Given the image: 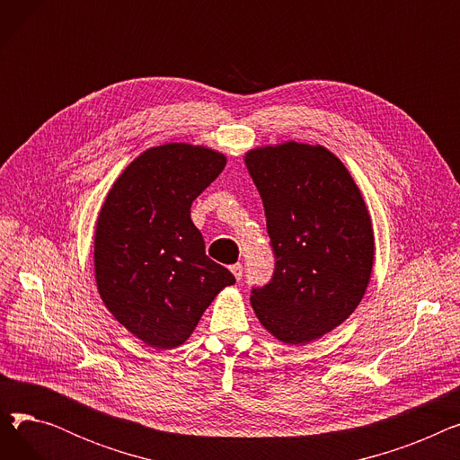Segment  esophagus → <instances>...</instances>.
I'll return each instance as SVG.
<instances>
[{"instance_id":"esophagus-1","label":"esophagus","mask_w":460,"mask_h":460,"mask_svg":"<svg viewBox=\"0 0 460 460\" xmlns=\"http://www.w3.org/2000/svg\"><path fill=\"white\" fill-rule=\"evenodd\" d=\"M229 269H231V272H233V276H234V279H236V281L243 279V264L236 262V264H231Z\"/></svg>"}]
</instances>
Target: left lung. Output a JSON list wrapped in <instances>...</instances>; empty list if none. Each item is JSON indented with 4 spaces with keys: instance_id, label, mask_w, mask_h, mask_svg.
<instances>
[{
    "instance_id": "obj_1",
    "label": "left lung",
    "mask_w": 460,
    "mask_h": 460,
    "mask_svg": "<svg viewBox=\"0 0 460 460\" xmlns=\"http://www.w3.org/2000/svg\"><path fill=\"white\" fill-rule=\"evenodd\" d=\"M244 160L276 259L272 279L253 287L250 300L276 340L305 345L364 298L375 261L371 217L349 169L323 145L287 141Z\"/></svg>"
}]
</instances>
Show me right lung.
<instances>
[{"mask_svg": "<svg viewBox=\"0 0 460 460\" xmlns=\"http://www.w3.org/2000/svg\"><path fill=\"white\" fill-rule=\"evenodd\" d=\"M201 145L141 153L108 191L94 231V279L111 315L155 349L182 345L234 276L205 253L190 207L226 167Z\"/></svg>", "mask_w": 460, "mask_h": 460, "instance_id": "1", "label": "right lung"}]
</instances>
